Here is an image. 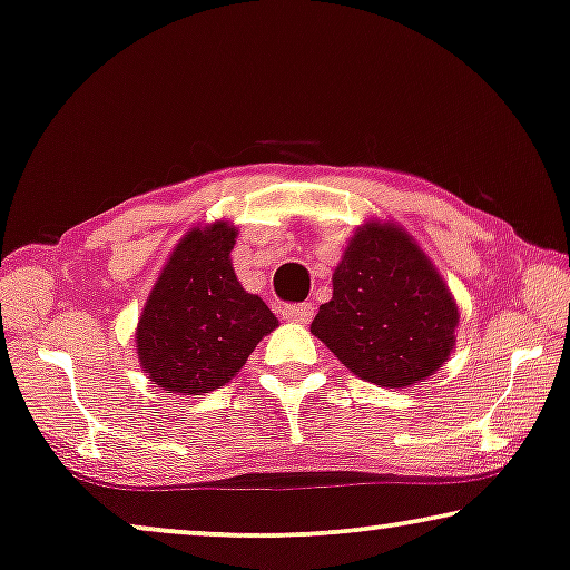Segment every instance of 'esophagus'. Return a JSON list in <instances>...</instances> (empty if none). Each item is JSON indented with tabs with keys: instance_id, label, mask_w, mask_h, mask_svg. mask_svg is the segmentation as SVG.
Masks as SVG:
<instances>
[{
	"instance_id": "obj_1",
	"label": "esophagus",
	"mask_w": 570,
	"mask_h": 570,
	"mask_svg": "<svg viewBox=\"0 0 570 570\" xmlns=\"http://www.w3.org/2000/svg\"><path fill=\"white\" fill-rule=\"evenodd\" d=\"M284 320L288 323H309L312 315H315V304L312 302H296V304H286L282 309Z\"/></svg>"
}]
</instances>
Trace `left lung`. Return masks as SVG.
I'll return each instance as SVG.
<instances>
[{
    "label": "left lung",
    "mask_w": 570,
    "mask_h": 570,
    "mask_svg": "<svg viewBox=\"0 0 570 570\" xmlns=\"http://www.w3.org/2000/svg\"><path fill=\"white\" fill-rule=\"evenodd\" d=\"M456 304L419 245L395 224L368 222L333 274V299L312 333L343 366L382 387L426 380L454 346Z\"/></svg>",
    "instance_id": "obj_1"
}]
</instances>
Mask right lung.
Segmentation results:
<instances>
[{
    "instance_id": "obj_1",
    "label": "right lung",
    "mask_w": 570,
    "mask_h": 570,
    "mask_svg": "<svg viewBox=\"0 0 570 570\" xmlns=\"http://www.w3.org/2000/svg\"><path fill=\"white\" fill-rule=\"evenodd\" d=\"M237 232L224 222L194 229L175 247L136 327L144 372L170 392L227 384L278 320L232 271Z\"/></svg>"
}]
</instances>
